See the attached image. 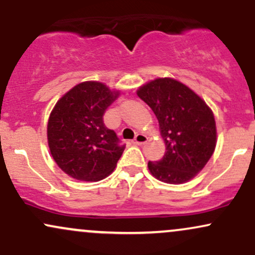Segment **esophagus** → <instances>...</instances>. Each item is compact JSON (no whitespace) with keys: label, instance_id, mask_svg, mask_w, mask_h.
<instances>
[{"label":"esophagus","instance_id":"1","mask_svg":"<svg viewBox=\"0 0 255 255\" xmlns=\"http://www.w3.org/2000/svg\"><path fill=\"white\" fill-rule=\"evenodd\" d=\"M146 141H147V136H146L145 134H141V133L136 134L135 137L133 139L134 145H142V144H145Z\"/></svg>","mask_w":255,"mask_h":255}]
</instances>
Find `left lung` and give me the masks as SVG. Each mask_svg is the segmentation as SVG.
Here are the masks:
<instances>
[{
	"label": "left lung",
	"mask_w": 255,
	"mask_h": 255,
	"mask_svg": "<svg viewBox=\"0 0 255 255\" xmlns=\"http://www.w3.org/2000/svg\"><path fill=\"white\" fill-rule=\"evenodd\" d=\"M136 93L156 115L165 141L162 159L148 162L151 174L165 183L187 182L215 151L216 122L211 109L186 85L170 78L156 79Z\"/></svg>",
	"instance_id": "obj_1"
}]
</instances>
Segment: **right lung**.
<instances>
[{
    "label": "right lung",
    "mask_w": 255,
    "mask_h": 255,
    "mask_svg": "<svg viewBox=\"0 0 255 255\" xmlns=\"http://www.w3.org/2000/svg\"><path fill=\"white\" fill-rule=\"evenodd\" d=\"M118 96L104 84L86 81L55 105L48 122V142L52 158L67 175L99 181L115 169L126 145L105 127L103 115Z\"/></svg>",
    "instance_id": "add662e5"
}]
</instances>
